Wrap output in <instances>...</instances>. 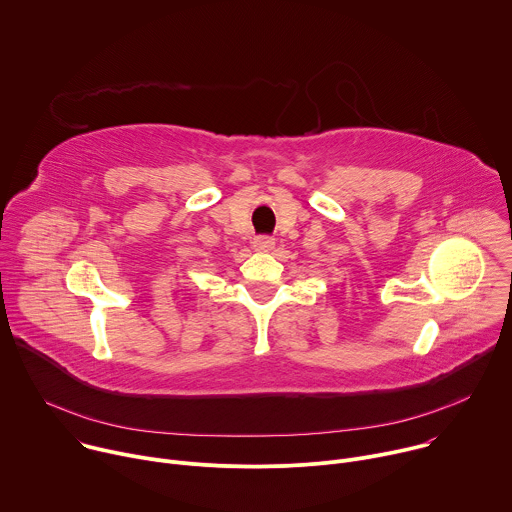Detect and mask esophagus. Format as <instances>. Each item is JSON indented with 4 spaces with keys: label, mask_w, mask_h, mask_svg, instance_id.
Returning a JSON list of instances; mask_svg holds the SVG:
<instances>
[{
    "label": "esophagus",
    "mask_w": 512,
    "mask_h": 512,
    "mask_svg": "<svg viewBox=\"0 0 512 512\" xmlns=\"http://www.w3.org/2000/svg\"><path fill=\"white\" fill-rule=\"evenodd\" d=\"M253 247H255V251H263V253H267V251H271L273 247H275V239H271V237H255L253 239Z\"/></svg>",
    "instance_id": "34e87169"
}]
</instances>
